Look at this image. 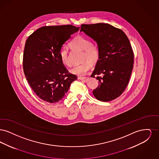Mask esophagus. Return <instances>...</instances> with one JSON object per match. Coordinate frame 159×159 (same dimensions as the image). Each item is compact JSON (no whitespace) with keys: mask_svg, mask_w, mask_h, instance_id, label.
<instances>
[{"mask_svg":"<svg viewBox=\"0 0 159 159\" xmlns=\"http://www.w3.org/2000/svg\"><path fill=\"white\" fill-rule=\"evenodd\" d=\"M86 77H84V76H79L78 77V79H80V80H84Z\"/></svg>","mask_w":159,"mask_h":159,"instance_id":"34e87169","label":"esophagus"}]
</instances>
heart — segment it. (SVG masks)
Segmentation results:
<instances>
[{"instance_id":"1","label":"heart","mask_w":159,"mask_h":159,"mask_svg":"<svg viewBox=\"0 0 159 159\" xmlns=\"http://www.w3.org/2000/svg\"><path fill=\"white\" fill-rule=\"evenodd\" d=\"M70 46L73 48L83 51L82 60L84 61L74 66L70 70V72L77 76H84L91 69V63L95 64L99 59L100 49L98 46L92 43L89 39L83 36H76L70 43ZM59 56L61 62L64 66L67 67L71 66L67 49L62 48L59 51Z\"/></svg>"}]
</instances>
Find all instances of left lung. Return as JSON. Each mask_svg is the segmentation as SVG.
<instances>
[{"mask_svg":"<svg viewBox=\"0 0 159 159\" xmlns=\"http://www.w3.org/2000/svg\"><path fill=\"white\" fill-rule=\"evenodd\" d=\"M80 31L95 40L100 49L91 75L97 76L99 82L93 95L104 102L119 97L128 84L134 66V54L127 36L121 29L105 23L82 24Z\"/></svg>","mask_w":159,"mask_h":159,"instance_id":"8db88e82","label":"left lung"}]
</instances>
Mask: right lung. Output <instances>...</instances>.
Returning a JSON list of instances; mask_svg holds the SVG:
<instances>
[{"instance_id": "1", "label": "right lung", "mask_w": 159, "mask_h": 159, "mask_svg": "<svg viewBox=\"0 0 159 159\" xmlns=\"http://www.w3.org/2000/svg\"><path fill=\"white\" fill-rule=\"evenodd\" d=\"M79 30L72 25L44 26L33 32L25 42L24 75L32 90L45 101L55 103L62 99L77 78L61 62L59 51Z\"/></svg>"}]
</instances>
